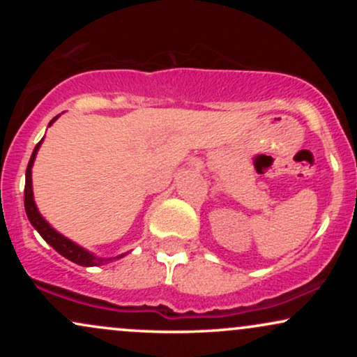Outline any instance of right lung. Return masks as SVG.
Wrapping results in <instances>:
<instances>
[{
    "label": "right lung",
    "instance_id": "add662e5",
    "mask_svg": "<svg viewBox=\"0 0 357 357\" xmlns=\"http://www.w3.org/2000/svg\"><path fill=\"white\" fill-rule=\"evenodd\" d=\"M59 117L60 116L53 117L48 126H52ZM42 142H43V139L35 146L33 154H31L30 162H28L26 174H24V211H26L28 220H30V223L33 225L35 230L38 231L40 235H42V238L47 241L50 247L55 248L61 257L68 258V260L73 261V264L82 265V267H97V265L107 264V261L114 260V258L124 257L126 253H122V255H117V257H109V258L97 257L96 253L89 252V250H85L84 247H80V245H77L75 241H72L70 238H67V236L61 235V233L56 231L55 228H53L52 225L43 218L42 213H40L38 208H36L35 196H33V184H31V167H33V162L36 159V154H38L40 146H42Z\"/></svg>",
    "mask_w": 357,
    "mask_h": 357
}]
</instances>
